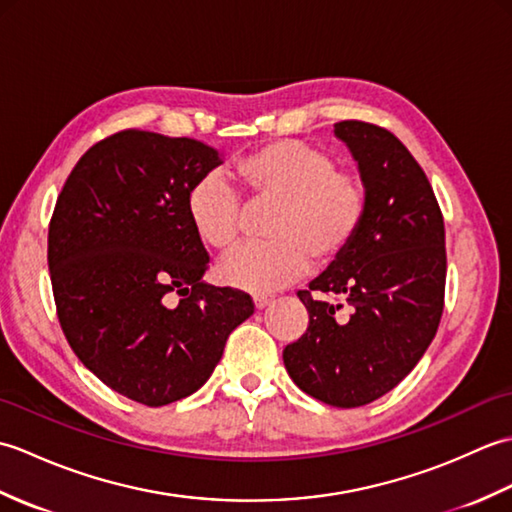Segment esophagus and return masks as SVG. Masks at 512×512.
I'll use <instances>...</instances> for the list:
<instances>
[{"label":"esophagus","instance_id":"1","mask_svg":"<svg viewBox=\"0 0 512 512\" xmlns=\"http://www.w3.org/2000/svg\"><path fill=\"white\" fill-rule=\"evenodd\" d=\"M253 301H255V308H257V310H264V308L268 306V303L273 301V299L266 297V295H255V297H253Z\"/></svg>","mask_w":512,"mask_h":512}]
</instances>
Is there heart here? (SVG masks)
<instances>
[{
  "label": "heart",
  "mask_w": 512,
  "mask_h": 512,
  "mask_svg": "<svg viewBox=\"0 0 512 512\" xmlns=\"http://www.w3.org/2000/svg\"><path fill=\"white\" fill-rule=\"evenodd\" d=\"M248 204H275L268 244L239 248L220 266L228 286L273 292L297 281L310 262L328 268L350 250L369 211L365 180L297 138L270 140L233 165ZM244 202L220 173H206L187 193V217L204 246L228 253L242 235Z\"/></svg>",
  "instance_id": "heart-1"
}]
</instances>
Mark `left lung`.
<instances>
[{"mask_svg": "<svg viewBox=\"0 0 512 512\" xmlns=\"http://www.w3.org/2000/svg\"><path fill=\"white\" fill-rule=\"evenodd\" d=\"M334 134L358 162L369 211L350 250L297 292L310 323L284 363L308 396L352 409L385 396L427 352L444 310L447 248L436 193L409 149L363 121L336 123Z\"/></svg>", "mask_w": 512, "mask_h": 512, "instance_id": "1", "label": "left lung"}]
</instances>
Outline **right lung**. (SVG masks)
<instances>
[{
    "label": "right lung",
    "instance_id": "obj_1",
    "mask_svg": "<svg viewBox=\"0 0 512 512\" xmlns=\"http://www.w3.org/2000/svg\"><path fill=\"white\" fill-rule=\"evenodd\" d=\"M217 165L200 140L123 129L85 151L54 204L48 266L61 330L96 378L140 405L198 391L255 312L246 292L202 281L209 253L187 193Z\"/></svg>",
    "mask_w": 512,
    "mask_h": 512
}]
</instances>
